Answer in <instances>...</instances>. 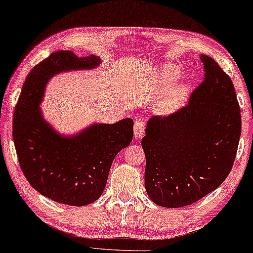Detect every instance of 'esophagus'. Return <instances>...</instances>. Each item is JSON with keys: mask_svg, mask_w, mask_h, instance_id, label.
Masks as SVG:
<instances>
[{"mask_svg": "<svg viewBox=\"0 0 253 253\" xmlns=\"http://www.w3.org/2000/svg\"><path fill=\"white\" fill-rule=\"evenodd\" d=\"M144 127H146V120L142 118H139L134 122V136L136 139L142 138Z\"/></svg>", "mask_w": 253, "mask_h": 253, "instance_id": "1", "label": "esophagus"}]
</instances>
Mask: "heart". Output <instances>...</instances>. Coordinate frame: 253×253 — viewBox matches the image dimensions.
Listing matches in <instances>:
<instances>
[{"label":"heart","instance_id":"1","mask_svg":"<svg viewBox=\"0 0 253 253\" xmlns=\"http://www.w3.org/2000/svg\"><path fill=\"white\" fill-rule=\"evenodd\" d=\"M179 78L178 70L172 66H166L157 74L155 86L157 90L164 93L172 87ZM172 89V88H171ZM171 90V89H170ZM188 95V89L185 85L175 86L167 93H165L155 104V110L159 114H170L180 109Z\"/></svg>","mask_w":253,"mask_h":253}]
</instances>
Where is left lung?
<instances>
[{"instance_id":"8db88e82","label":"left lung","mask_w":253,"mask_h":253,"mask_svg":"<svg viewBox=\"0 0 253 253\" xmlns=\"http://www.w3.org/2000/svg\"><path fill=\"white\" fill-rule=\"evenodd\" d=\"M204 78L189 103L148 122L141 144L144 186L152 202L183 208L216 189L233 167L241 135V113L229 75L202 55Z\"/></svg>"}]
</instances>
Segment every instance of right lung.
<instances>
[{
	"mask_svg": "<svg viewBox=\"0 0 253 253\" xmlns=\"http://www.w3.org/2000/svg\"><path fill=\"white\" fill-rule=\"evenodd\" d=\"M99 64L93 55L52 52L29 73L15 105L13 141L20 167L33 188L61 204L84 206L102 195L111 165L133 139V120L94 124L74 138H63L43 121L39 104L49 78L69 69Z\"/></svg>",
	"mask_w": 253,
	"mask_h": 253,
	"instance_id": "1",
	"label": "right lung"
}]
</instances>
